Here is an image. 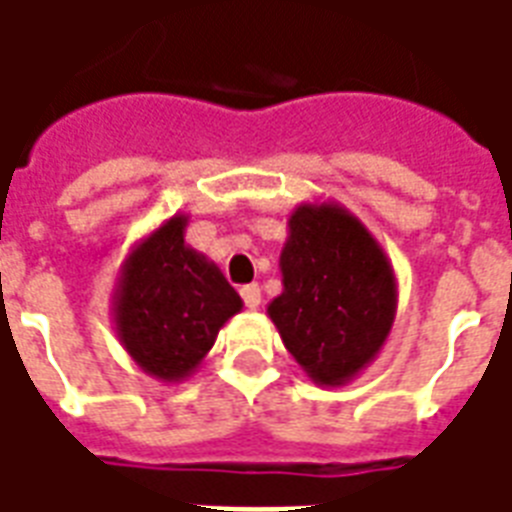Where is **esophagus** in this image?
Wrapping results in <instances>:
<instances>
[{"instance_id": "esophagus-1", "label": "esophagus", "mask_w": 512, "mask_h": 512, "mask_svg": "<svg viewBox=\"0 0 512 512\" xmlns=\"http://www.w3.org/2000/svg\"><path fill=\"white\" fill-rule=\"evenodd\" d=\"M241 299H244V304L249 310H257L263 296H260V288H257V285H244V288H241Z\"/></svg>"}]
</instances>
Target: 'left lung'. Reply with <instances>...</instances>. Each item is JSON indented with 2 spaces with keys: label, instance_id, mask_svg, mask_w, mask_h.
Instances as JSON below:
<instances>
[{
  "label": "left lung",
  "instance_id": "1",
  "mask_svg": "<svg viewBox=\"0 0 512 512\" xmlns=\"http://www.w3.org/2000/svg\"><path fill=\"white\" fill-rule=\"evenodd\" d=\"M268 318L318 386L351 384L384 348L397 312L392 260L345 205L301 202L279 255Z\"/></svg>",
  "mask_w": 512,
  "mask_h": 512
}]
</instances>
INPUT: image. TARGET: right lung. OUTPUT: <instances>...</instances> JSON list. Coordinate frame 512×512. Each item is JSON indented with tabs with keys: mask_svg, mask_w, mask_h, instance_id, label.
Here are the masks:
<instances>
[{
	"mask_svg": "<svg viewBox=\"0 0 512 512\" xmlns=\"http://www.w3.org/2000/svg\"><path fill=\"white\" fill-rule=\"evenodd\" d=\"M186 213H175L131 244L112 293L120 345L142 373L180 384L202 365L216 334L244 301L222 268L186 244Z\"/></svg>",
	"mask_w": 512,
	"mask_h": 512,
	"instance_id": "right-lung-1",
	"label": "right lung"
}]
</instances>
